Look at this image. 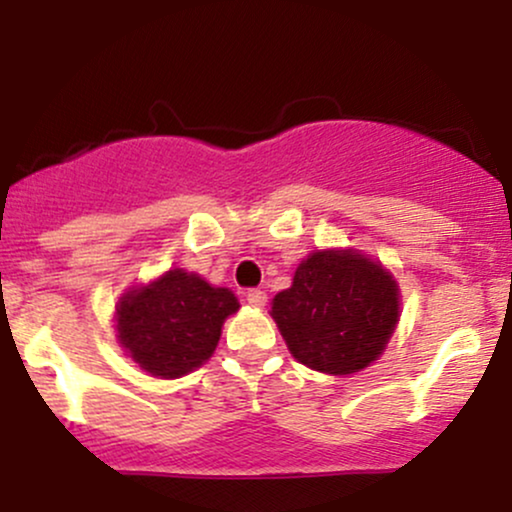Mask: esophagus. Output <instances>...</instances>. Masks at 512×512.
<instances>
[{
  "mask_svg": "<svg viewBox=\"0 0 512 512\" xmlns=\"http://www.w3.org/2000/svg\"><path fill=\"white\" fill-rule=\"evenodd\" d=\"M248 303L255 305V308H262L264 303H267V293L260 291V289H252L248 291Z\"/></svg>",
  "mask_w": 512,
  "mask_h": 512,
  "instance_id": "obj_1",
  "label": "esophagus"
}]
</instances>
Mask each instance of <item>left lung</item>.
I'll return each mask as SVG.
<instances>
[{"label":"left lung","mask_w":512,"mask_h":512,"mask_svg":"<svg viewBox=\"0 0 512 512\" xmlns=\"http://www.w3.org/2000/svg\"><path fill=\"white\" fill-rule=\"evenodd\" d=\"M399 298L397 279L383 262L354 248H327L298 264L269 315L298 363L351 375L383 356L402 315Z\"/></svg>","instance_id":"8db88e82"}]
</instances>
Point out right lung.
<instances>
[{"mask_svg":"<svg viewBox=\"0 0 512 512\" xmlns=\"http://www.w3.org/2000/svg\"><path fill=\"white\" fill-rule=\"evenodd\" d=\"M238 308L231 289L173 267L122 293L115 303V337L139 368L175 380L209 361L223 322Z\"/></svg>","mask_w":512,"mask_h":512,"instance_id":"1","label":"right lung"}]
</instances>
